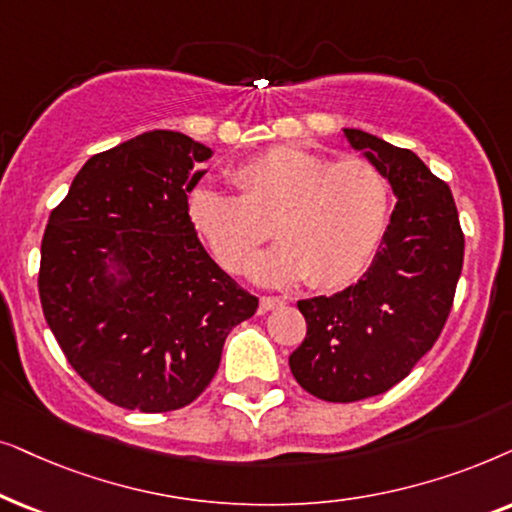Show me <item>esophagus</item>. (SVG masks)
I'll return each instance as SVG.
<instances>
[{"label": "esophagus", "mask_w": 512, "mask_h": 512, "mask_svg": "<svg viewBox=\"0 0 512 512\" xmlns=\"http://www.w3.org/2000/svg\"><path fill=\"white\" fill-rule=\"evenodd\" d=\"M285 299L283 297H274V295H264L260 299V311H274L278 306H283Z\"/></svg>", "instance_id": "1"}]
</instances>
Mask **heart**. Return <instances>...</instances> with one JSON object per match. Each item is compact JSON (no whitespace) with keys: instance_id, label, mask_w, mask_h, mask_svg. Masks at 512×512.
Wrapping results in <instances>:
<instances>
[{"instance_id":"heart-1","label":"heart","mask_w":512,"mask_h":512,"mask_svg":"<svg viewBox=\"0 0 512 512\" xmlns=\"http://www.w3.org/2000/svg\"><path fill=\"white\" fill-rule=\"evenodd\" d=\"M238 194L199 187L187 215L213 257L245 274L271 238L281 245L262 257L255 276L283 285L306 278L320 290L358 281L377 255L391 217V187L365 159L332 163L297 147H274L229 170Z\"/></svg>"}]
</instances>
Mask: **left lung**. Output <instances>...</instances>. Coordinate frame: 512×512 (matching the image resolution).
<instances>
[{
    "mask_svg": "<svg viewBox=\"0 0 512 512\" xmlns=\"http://www.w3.org/2000/svg\"><path fill=\"white\" fill-rule=\"evenodd\" d=\"M344 133L388 177L398 203L356 285L297 302L306 337L290 370L327 403H356L403 381L438 342L463 267V231L447 182L410 149L356 128Z\"/></svg>",
    "mask_w": 512,
    "mask_h": 512,
    "instance_id": "1",
    "label": "left lung"
}]
</instances>
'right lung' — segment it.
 I'll use <instances>...</instances> for the list:
<instances>
[{"label": "right lung", "instance_id": "right-lung-1", "mask_svg": "<svg viewBox=\"0 0 512 512\" xmlns=\"http://www.w3.org/2000/svg\"><path fill=\"white\" fill-rule=\"evenodd\" d=\"M210 147L152 131L91 156L51 210L39 299L74 372L124 410L194 403L260 299L217 267L187 215ZM117 261L125 278L106 276Z\"/></svg>", "mask_w": 512, "mask_h": 512}]
</instances>
